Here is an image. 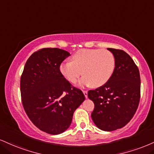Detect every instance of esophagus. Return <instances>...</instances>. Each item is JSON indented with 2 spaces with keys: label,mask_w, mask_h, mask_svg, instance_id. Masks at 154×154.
<instances>
[{
  "label": "esophagus",
  "mask_w": 154,
  "mask_h": 154,
  "mask_svg": "<svg viewBox=\"0 0 154 154\" xmlns=\"http://www.w3.org/2000/svg\"><path fill=\"white\" fill-rule=\"evenodd\" d=\"M82 92L83 93H84L85 97H88V91H87V90H82Z\"/></svg>",
  "instance_id": "1"
}]
</instances>
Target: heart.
Here are the masks:
<instances>
[{
	"label": "heart",
	"mask_w": 154,
	"mask_h": 154,
	"mask_svg": "<svg viewBox=\"0 0 154 154\" xmlns=\"http://www.w3.org/2000/svg\"><path fill=\"white\" fill-rule=\"evenodd\" d=\"M116 59L111 51L106 49H80L76 51L72 61L61 64L59 70L69 82L75 83L84 71L85 77L79 80V85H90L99 88L105 85L113 73Z\"/></svg>",
	"instance_id": "obj_1"
}]
</instances>
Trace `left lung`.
I'll list each match as a JSON object with an SVG mask.
<instances>
[{
  "mask_svg": "<svg viewBox=\"0 0 154 154\" xmlns=\"http://www.w3.org/2000/svg\"><path fill=\"white\" fill-rule=\"evenodd\" d=\"M114 55L116 66L107 82L89 90V99L95 107L91 114L100 129L112 131L125 126L132 119L139 105L140 78L138 66L121 49H107Z\"/></svg>",
  "mask_w": 154,
  "mask_h": 154,
  "instance_id": "1",
  "label": "left lung"
}]
</instances>
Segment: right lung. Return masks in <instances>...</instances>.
Listing matches in <instances>:
<instances>
[{"label": "right lung", "mask_w": 154, "mask_h": 154, "mask_svg": "<svg viewBox=\"0 0 154 154\" xmlns=\"http://www.w3.org/2000/svg\"><path fill=\"white\" fill-rule=\"evenodd\" d=\"M69 56L68 51L58 48L41 49L28 59L21 77L24 110L38 129L49 134L65 131L85 99L82 90L72 86L59 70Z\"/></svg>", "instance_id": "right-lung-1"}]
</instances>
